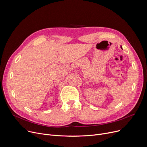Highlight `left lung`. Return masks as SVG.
Masks as SVG:
<instances>
[{"mask_svg":"<svg viewBox=\"0 0 147 147\" xmlns=\"http://www.w3.org/2000/svg\"><path fill=\"white\" fill-rule=\"evenodd\" d=\"M120 48L122 49V46H120Z\"/></svg>","mask_w":147,"mask_h":147,"instance_id":"obj_1","label":"left lung"}]
</instances>
